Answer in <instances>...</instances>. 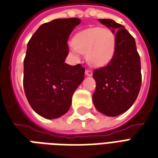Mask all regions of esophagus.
Masks as SVG:
<instances>
[{
    "mask_svg": "<svg viewBox=\"0 0 158 158\" xmlns=\"http://www.w3.org/2000/svg\"><path fill=\"white\" fill-rule=\"evenodd\" d=\"M85 74H86V76L90 77V76H92V75H93V71H92L91 70H88V69H87V70H86V71H85Z\"/></svg>",
    "mask_w": 158,
    "mask_h": 158,
    "instance_id": "obj_1",
    "label": "esophagus"
}]
</instances>
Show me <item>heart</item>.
<instances>
[{"label":"heart","mask_w":158,"mask_h":158,"mask_svg":"<svg viewBox=\"0 0 158 158\" xmlns=\"http://www.w3.org/2000/svg\"><path fill=\"white\" fill-rule=\"evenodd\" d=\"M74 55L87 53V60L94 67L106 65L111 60L116 49V37L110 29L88 28L78 32L70 43Z\"/></svg>","instance_id":"1"}]
</instances>
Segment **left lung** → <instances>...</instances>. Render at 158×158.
Returning <instances> with one entry per match:
<instances>
[{"label":"left lung","instance_id":"8db88e82","mask_svg":"<svg viewBox=\"0 0 158 158\" xmlns=\"http://www.w3.org/2000/svg\"><path fill=\"white\" fill-rule=\"evenodd\" d=\"M116 33V49L108 64L94 70L96 89L93 101L99 112L117 117L127 111L137 99L141 86L140 59L135 38L112 19H99Z\"/></svg>","mask_w":158,"mask_h":158}]
</instances>
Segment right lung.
Instances as JSON below:
<instances>
[{
    "label": "right lung",
    "mask_w": 158,
    "mask_h": 158,
    "mask_svg": "<svg viewBox=\"0 0 158 158\" xmlns=\"http://www.w3.org/2000/svg\"><path fill=\"white\" fill-rule=\"evenodd\" d=\"M80 23L79 19L70 18L43 23L28 42L23 60L24 93L32 109L48 119L69 110L74 92L84 79V67L64 63L68 38Z\"/></svg>",
    "instance_id": "add662e5"
}]
</instances>
